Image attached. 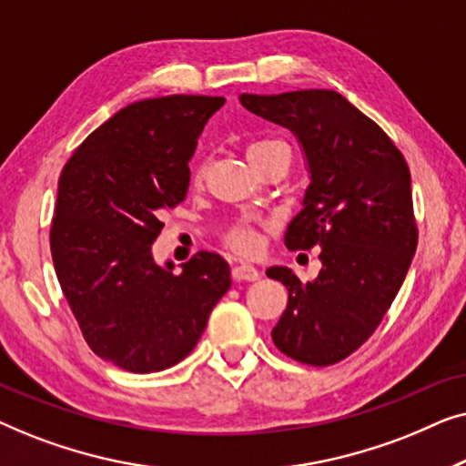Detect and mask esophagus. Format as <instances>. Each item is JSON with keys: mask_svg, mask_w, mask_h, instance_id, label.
<instances>
[{"mask_svg": "<svg viewBox=\"0 0 466 466\" xmlns=\"http://www.w3.org/2000/svg\"><path fill=\"white\" fill-rule=\"evenodd\" d=\"M233 279L235 282H257V279L260 278L258 269H254L252 265H238L233 267Z\"/></svg>", "mask_w": 466, "mask_h": 466, "instance_id": "1", "label": "esophagus"}]
</instances>
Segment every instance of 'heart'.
Segmentation results:
<instances>
[{"label":"heart","instance_id":"b5f03b06","mask_svg":"<svg viewBox=\"0 0 466 466\" xmlns=\"http://www.w3.org/2000/svg\"><path fill=\"white\" fill-rule=\"evenodd\" d=\"M276 150L290 152L289 144H286L284 139H273V137L258 139V142L248 146V158H250V163L257 167V165L263 161L267 155H271V152H276ZM203 171H206V167H201L199 171H197V177H201ZM222 244H225L227 248H231L233 252L248 257V254H254L258 250L260 233L257 227L250 225V222L235 220L225 228V231H222Z\"/></svg>","mask_w":466,"mask_h":466}]
</instances>
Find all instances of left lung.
Returning <instances> with one entry per match:
<instances>
[{
    "mask_svg": "<svg viewBox=\"0 0 466 466\" xmlns=\"http://www.w3.org/2000/svg\"><path fill=\"white\" fill-rule=\"evenodd\" d=\"M239 101L295 133L311 180L284 244L320 248L322 269L305 284L289 267L267 269L289 289L273 343L303 365H335L375 333L410 271L418 246L410 167L384 129L335 91Z\"/></svg>",
    "mask_w": 466,
    "mask_h": 466,
    "instance_id": "left-lung-1",
    "label": "left lung"
}]
</instances>
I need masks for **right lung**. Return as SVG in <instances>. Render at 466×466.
Wrapping results in <instances>:
<instances>
[{"mask_svg": "<svg viewBox=\"0 0 466 466\" xmlns=\"http://www.w3.org/2000/svg\"><path fill=\"white\" fill-rule=\"evenodd\" d=\"M225 97L167 95L118 110L63 165L50 254L88 348L131 373L169 369L193 352L231 286L216 252L180 273L152 258L163 209L188 190L197 139Z\"/></svg>", "mask_w": 466, "mask_h": 466, "instance_id": "add662e5", "label": "right lung"}]
</instances>
